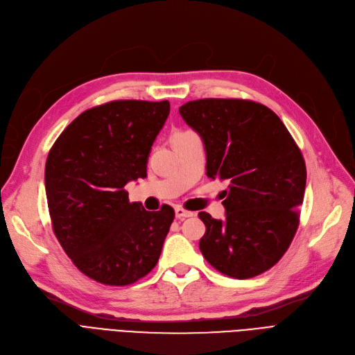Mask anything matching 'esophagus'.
<instances>
[{"label":"esophagus","instance_id":"34e87169","mask_svg":"<svg viewBox=\"0 0 355 355\" xmlns=\"http://www.w3.org/2000/svg\"><path fill=\"white\" fill-rule=\"evenodd\" d=\"M175 214H176V218H178V219H184V218L193 216V212H192V211H187V209H183L182 207H178V208L175 209Z\"/></svg>","mask_w":355,"mask_h":355}]
</instances>
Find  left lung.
I'll list each match as a JSON object with an SVG mask.
<instances>
[{
	"label": "left lung",
	"instance_id": "1",
	"mask_svg": "<svg viewBox=\"0 0 355 355\" xmlns=\"http://www.w3.org/2000/svg\"><path fill=\"white\" fill-rule=\"evenodd\" d=\"M179 112L204 141L207 176L230 183L224 221L199 212L207 227L199 250L234 279L267 272L299 227L306 166L297 144L280 118L254 101L198 99Z\"/></svg>",
	"mask_w": 355,
	"mask_h": 355
}]
</instances>
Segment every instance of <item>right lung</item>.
<instances>
[{
    "mask_svg": "<svg viewBox=\"0 0 355 355\" xmlns=\"http://www.w3.org/2000/svg\"><path fill=\"white\" fill-rule=\"evenodd\" d=\"M171 112L168 101H111L83 111L50 148L46 196L58 241L98 283L127 286L157 264L175 211L150 212L128 200Z\"/></svg>",
    "mask_w": 355,
    "mask_h": 355,
    "instance_id": "add662e5",
    "label": "right lung"
}]
</instances>
